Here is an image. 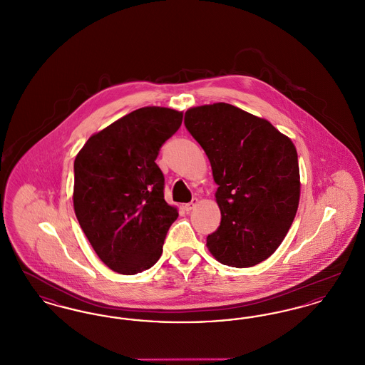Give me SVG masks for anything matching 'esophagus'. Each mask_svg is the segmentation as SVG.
<instances>
[{"mask_svg": "<svg viewBox=\"0 0 365 365\" xmlns=\"http://www.w3.org/2000/svg\"><path fill=\"white\" fill-rule=\"evenodd\" d=\"M197 204H198V200L197 198H192L191 200V202H189V204H185V210H187V212H190L191 209L195 208L197 207Z\"/></svg>", "mask_w": 365, "mask_h": 365, "instance_id": "34e87169", "label": "esophagus"}]
</instances>
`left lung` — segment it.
<instances>
[{
  "label": "left lung",
  "mask_w": 365,
  "mask_h": 365,
  "mask_svg": "<svg viewBox=\"0 0 365 365\" xmlns=\"http://www.w3.org/2000/svg\"><path fill=\"white\" fill-rule=\"evenodd\" d=\"M185 125L205 150L219 186V228L207 237L212 256L246 268L267 260L284 240L299 202L298 156L271 123L226 104L185 113Z\"/></svg>",
  "instance_id": "8db88e82"
}]
</instances>
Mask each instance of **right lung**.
Wrapping results in <instances>:
<instances>
[{"mask_svg": "<svg viewBox=\"0 0 365 365\" xmlns=\"http://www.w3.org/2000/svg\"><path fill=\"white\" fill-rule=\"evenodd\" d=\"M183 113L145 106L87 139L73 163V209L105 265L135 275L156 264L178 210L164 200L160 148Z\"/></svg>", "mask_w": 365, "mask_h": 365, "instance_id": "right-lung-1", "label": "right lung"}]
</instances>
